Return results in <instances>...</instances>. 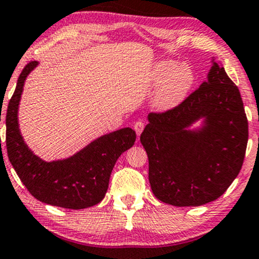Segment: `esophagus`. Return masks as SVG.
<instances>
[{
  "mask_svg": "<svg viewBox=\"0 0 259 259\" xmlns=\"http://www.w3.org/2000/svg\"><path fill=\"white\" fill-rule=\"evenodd\" d=\"M144 127H145V123L142 120H138L134 123V130H135L136 134H138V136L142 133Z\"/></svg>",
  "mask_w": 259,
  "mask_h": 259,
  "instance_id": "esophagus-1",
  "label": "esophagus"
}]
</instances>
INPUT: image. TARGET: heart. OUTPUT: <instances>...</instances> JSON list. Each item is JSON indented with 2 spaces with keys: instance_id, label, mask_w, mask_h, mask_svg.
Listing matches in <instances>:
<instances>
[{
  "instance_id": "b5f03b06",
  "label": "heart",
  "mask_w": 259,
  "mask_h": 259,
  "mask_svg": "<svg viewBox=\"0 0 259 259\" xmlns=\"http://www.w3.org/2000/svg\"><path fill=\"white\" fill-rule=\"evenodd\" d=\"M196 74L191 64L174 61L157 62L151 68L147 84L156 88L152 106L157 111L167 112L184 102L195 84Z\"/></svg>"
}]
</instances>
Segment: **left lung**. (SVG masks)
<instances>
[{
    "label": "left lung",
    "mask_w": 259,
    "mask_h": 259,
    "mask_svg": "<svg viewBox=\"0 0 259 259\" xmlns=\"http://www.w3.org/2000/svg\"><path fill=\"white\" fill-rule=\"evenodd\" d=\"M203 119L201 128L190 131ZM140 136L148 180L159 201L196 207L219 198L241 170L248 121L241 95L213 61L207 80L170 111L150 113Z\"/></svg>",
    "instance_id": "1"
}]
</instances>
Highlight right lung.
<instances>
[{
    "label": "right lung",
    "instance_id": "add662e5",
    "mask_svg": "<svg viewBox=\"0 0 259 259\" xmlns=\"http://www.w3.org/2000/svg\"><path fill=\"white\" fill-rule=\"evenodd\" d=\"M38 62L25 65L6 113L8 159L28 191L44 203L68 209H82L100 203L120 154L133 146L136 134L123 127L94 140L65 159L45 162L26 146L18 124V107L26 76Z\"/></svg>",
    "mask_w": 259,
    "mask_h": 259
}]
</instances>
